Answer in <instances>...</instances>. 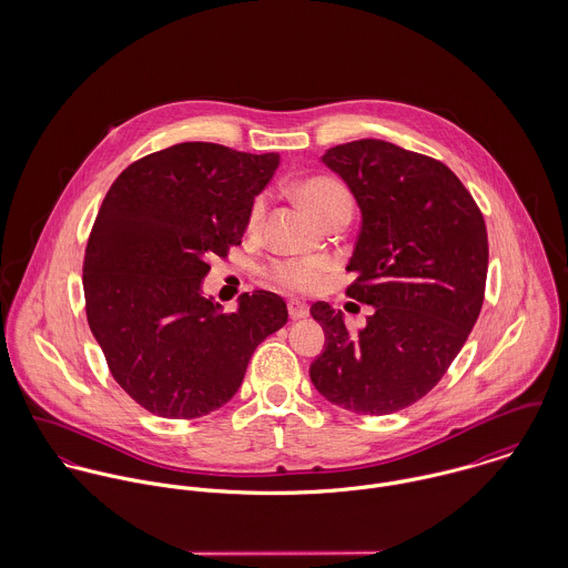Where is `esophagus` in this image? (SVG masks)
Here are the masks:
<instances>
[{
  "label": "esophagus",
  "mask_w": 568,
  "mask_h": 568,
  "mask_svg": "<svg viewBox=\"0 0 568 568\" xmlns=\"http://www.w3.org/2000/svg\"><path fill=\"white\" fill-rule=\"evenodd\" d=\"M288 315H291L293 322L306 320L308 317V306L304 302H300V300H291L288 302Z\"/></svg>",
  "instance_id": "1"
}]
</instances>
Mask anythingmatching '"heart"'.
<instances>
[{"label":"heart","mask_w":568,"mask_h":568,"mask_svg":"<svg viewBox=\"0 0 568 568\" xmlns=\"http://www.w3.org/2000/svg\"><path fill=\"white\" fill-rule=\"evenodd\" d=\"M300 196L302 201L322 219L327 221L332 214L341 210H352V199L349 192L345 190L343 183L329 179V176H315L308 179L300 185ZM266 194L255 196L251 212H248V225L257 227L264 219L266 212ZM264 277L266 282L295 291V293H315L324 288L329 273H332V262L327 257H280L273 260L264 266Z\"/></svg>","instance_id":"1"}]
</instances>
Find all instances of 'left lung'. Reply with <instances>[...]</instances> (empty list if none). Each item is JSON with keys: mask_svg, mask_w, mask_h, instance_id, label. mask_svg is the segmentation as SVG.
I'll use <instances>...</instances> for the list:
<instances>
[{"mask_svg": "<svg viewBox=\"0 0 568 568\" xmlns=\"http://www.w3.org/2000/svg\"><path fill=\"white\" fill-rule=\"evenodd\" d=\"M352 190L361 232L347 297L374 306L349 332L341 311L311 308L325 332L311 381L332 405L389 415L424 398L477 324L487 277L484 214L457 174L433 158L383 140L325 153Z\"/></svg>", "mask_w": 568, "mask_h": 568, "instance_id": "8db88e82", "label": "left lung"}]
</instances>
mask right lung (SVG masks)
Returning <instances> with one entry per match:
<instances>
[{"mask_svg": "<svg viewBox=\"0 0 568 568\" xmlns=\"http://www.w3.org/2000/svg\"><path fill=\"white\" fill-rule=\"evenodd\" d=\"M277 165V153L183 142L109 187L84 248V311L111 376L146 410L192 419L227 405L255 347L288 322L268 291L244 293L234 313L201 295L207 257L241 244Z\"/></svg>", "mask_w": 568, "mask_h": 568, "instance_id": "1", "label": "right lung"}]
</instances>
